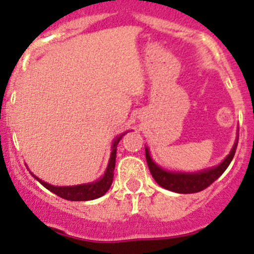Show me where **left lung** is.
<instances>
[{"mask_svg": "<svg viewBox=\"0 0 254 254\" xmlns=\"http://www.w3.org/2000/svg\"><path fill=\"white\" fill-rule=\"evenodd\" d=\"M238 146V140L235 141L234 146L232 151L225 158V160L217 167L210 168V169L202 170L198 173H176V172H168L160 168L158 164H155L152 159L150 158L149 150L147 147L145 149L146 154V161L149 165L150 173L154 177L159 186H161L165 190H173L177 193H196L199 190H203L208 186L212 185L217 178L226 170L229 164L232 163L233 158L235 155V150Z\"/></svg>", "mask_w": 254, "mask_h": 254, "instance_id": "8db88e82", "label": "left lung"}]
</instances>
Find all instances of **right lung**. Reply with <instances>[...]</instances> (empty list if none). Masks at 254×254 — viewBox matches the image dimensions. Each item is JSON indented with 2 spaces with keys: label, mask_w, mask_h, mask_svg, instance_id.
I'll use <instances>...</instances> for the list:
<instances>
[{
  "label": "right lung",
  "mask_w": 254,
  "mask_h": 254,
  "mask_svg": "<svg viewBox=\"0 0 254 254\" xmlns=\"http://www.w3.org/2000/svg\"><path fill=\"white\" fill-rule=\"evenodd\" d=\"M122 136H120V137H117V140H114L113 145H112L111 159H109V163H108V168L105 170V174L103 176V178H100L99 181L89 183V185L72 186V187H56V186L46 183V182H43L42 179L38 178V177H35L33 173H30V174L39 182L40 185H43L47 190L56 193L57 196L62 197V198L68 199V201H90V199L99 198L103 194L107 193V190L111 188L112 182H113L114 167H116L117 145H118L120 140L122 138Z\"/></svg>",
  "instance_id": "obj_1"
}]
</instances>
